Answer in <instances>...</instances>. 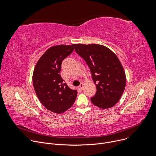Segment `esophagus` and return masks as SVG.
<instances>
[{"label":"esophagus","instance_id":"34e87169","mask_svg":"<svg viewBox=\"0 0 156 156\" xmlns=\"http://www.w3.org/2000/svg\"><path fill=\"white\" fill-rule=\"evenodd\" d=\"M83 87H84V84H83V83H81L80 84V86H79V89H80V90L81 91L83 90Z\"/></svg>","mask_w":156,"mask_h":156}]
</instances>
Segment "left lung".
Masks as SVG:
<instances>
[{
    "label": "left lung",
    "instance_id": "obj_1",
    "mask_svg": "<svg viewBox=\"0 0 156 156\" xmlns=\"http://www.w3.org/2000/svg\"><path fill=\"white\" fill-rule=\"evenodd\" d=\"M76 52L86 61L97 91L92 103L101 108L114 106L121 98L126 75L117 56L107 47L96 44H74Z\"/></svg>",
    "mask_w": 156,
    "mask_h": 156
}]
</instances>
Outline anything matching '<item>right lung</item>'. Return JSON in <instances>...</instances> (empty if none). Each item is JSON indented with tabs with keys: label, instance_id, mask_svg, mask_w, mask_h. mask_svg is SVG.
<instances>
[{
	"label": "right lung",
	"instance_id": "right-lung-1",
	"mask_svg": "<svg viewBox=\"0 0 156 156\" xmlns=\"http://www.w3.org/2000/svg\"><path fill=\"white\" fill-rule=\"evenodd\" d=\"M73 50V44L52 46L40 57L34 69L33 83L36 94L41 104L55 114L69 109L77 96V91L71 90L60 74L63 60Z\"/></svg>",
	"mask_w": 156,
	"mask_h": 156
}]
</instances>
